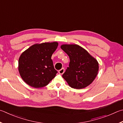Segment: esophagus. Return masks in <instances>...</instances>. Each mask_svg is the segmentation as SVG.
Wrapping results in <instances>:
<instances>
[{
	"mask_svg": "<svg viewBox=\"0 0 123 123\" xmlns=\"http://www.w3.org/2000/svg\"><path fill=\"white\" fill-rule=\"evenodd\" d=\"M64 72V69L63 68L59 70V73L60 74H63Z\"/></svg>",
	"mask_w": 123,
	"mask_h": 123,
	"instance_id": "obj_1",
	"label": "esophagus"
}]
</instances>
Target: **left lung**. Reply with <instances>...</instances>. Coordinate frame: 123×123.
Instances as JSON below:
<instances>
[{
    "label": "left lung",
    "instance_id": "obj_1",
    "mask_svg": "<svg viewBox=\"0 0 123 123\" xmlns=\"http://www.w3.org/2000/svg\"><path fill=\"white\" fill-rule=\"evenodd\" d=\"M61 48L70 59L69 67L62 75L69 86L80 89L90 85L98 74L97 60L77 44H63Z\"/></svg>",
    "mask_w": 123,
    "mask_h": 123
}]
</instances>
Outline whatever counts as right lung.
<instances>
[{
	"mask_svg": "<svg viewBox=\"0 0 123 123\" xmlns=\"http://www.w3.org/2000/svg\"><path fill=\"white\" fill-rule=\"evenodd\" d=\"M57 46L56 42L35 44L22 53L19 59V71L29 86L42 88L55 77L57 71L51 57Z\"/></svg>",
	"mask_w": 123,
	"mask_h": 123,
	"instance_id": "add662e5",
	"label": "right lung"
}]
</instances>
